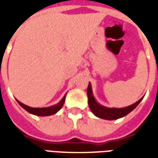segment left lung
I'll return each instance as SVG.
<instances>
[{
    "mask_svg": "<svg viewBox=\"0 0 158 158\" xmlns=\"http://www.w3.org/2000/svg\"><path fill=\"white\" fill-rule=\"evenodd\" d=\"M87 95H88L89 106V109L91 110V112L98 118L109 119V120L117 119V118L124 117L127 114L132 112L140 104V102L143 100V98H141L140 100L137 101L136 103L131 105L130 106L125 107V108H107L105 106H100L99 104L97 103V101L95 100L94 97L92 95L90 83H89L88 89H87Z\"/></svg>",
    "mask_w": 158,
    "mask_h": 158,
    "instance_id": "left-lung-1",
    "label": "left lung"
}]
</instances>
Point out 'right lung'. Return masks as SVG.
Listing matches in <instances>:
<instances>
[{
    "label": "right lung",
    "instance_id": "add662e5",
    "mask_svg": "<svg viewBox=\"0 0 158 158\" xmlns=\"http://www.w3.org/2000/svg\"><path fill=\"white\" fill-rule=\"evenodd\" d=\"M65 98H66V95L64 96L63 98L60 100V102L59 104H57V105H55V106H51V107H46V108H32V107H30V106L23 105L20 101L17 100V102H18V104L23 109H25L27 112L31 113V114L38 115V116H49V115H52V114L56 113L63 106L64 102H65Z\"/></svg>",
    "mask_w": 158,
    "mask_h": 158
}]
</instances>
